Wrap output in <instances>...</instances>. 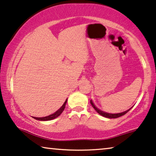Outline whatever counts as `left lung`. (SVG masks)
Segmentation results:
<instances>
[{"label":"left lung","instance_id":"1","mask_svg":"<svg viewBox=\"0 0 156 156\" xmlns=\"http://www.w3.org/2000/svg\"><path fill=\"white\" fill-rule=\"evenodd\" d=\"M90 103H91L92 107H93V108H94L95 110H96V111L97 112H98V113L99 115H102L103 117H107V118H110V119H112V118H117V117L122 116V115H125L126 113H127V112L128 111H129V110H131V108H129V110H126V111L122 112H119V113H114V114H113V113H108V112H104V111H103V110H101L100 109H98V108H97L96 105H95V104L94 103L93 101H92V100L90 101Z\"/></svg>","mask_w":156,"mask_h":156}]
</instances>
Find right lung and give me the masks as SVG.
Listing matches in <instances>:
<instances>
[{"instance_id":"obj_1","label":"right lung","mask_w":156,"mask_h":156,"mask_svg":"<svg viewBox=\"0 0 156 156\" xmlns=\"http://www.w3.org/2000/svg\"><path fill=\"white\" fill-rule=\"evenodd\" d=\"M67 99H66V101H65V103H63V105L60 107L59 109H58L57 111L54 112V113L50 115L46 116V117H33V118H34L35 119H37V120H40V121H48V120H51V119H53L58 117L59 115H60V114L63 112V110H65V105H66Z\"/></svg>"}]
</instances>
